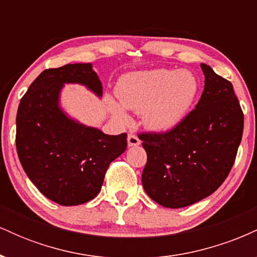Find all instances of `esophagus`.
I'll return each mask as SVG.
<instances>
[{
	"label": "esophagus",
	"mask_w": 257,
	"mask_h": 257,
	"mask_svg": "<svg viewBox=\"0 0 257 257\" xmlns=\"http://www.w3.org/2000/svg\"><path fill=\"white\" fill-rule=\"evenodd\" d=\"M140 139H139L137 135L135 134H128V145L131 146V147H133V146H139L140 145Z\"/></svg>",
	"instance_id": "obj_1"
}]
</instances>
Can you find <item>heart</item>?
Returning a JSON list of instances; mask_svg holds the SVG:
<instances>
[{"instance_id": "b5f03b06", "label": "heart", "mask_w": 257, "mask_h": 257, "mask_svg": "<svg viewBox=\"0 0 257 257\" xmlns=\"http://www.w3.org/2000/svg\"><path fill=\"white\" fill-rule=\"evenodd\" d=\"M198 91L199 82L191 71L158 69L124 76L117 87V96L123 107L143 113L147 128L169 132L185 119ZM108 108L120 122H128L118 104L110 100Z\"/></svg>"}]
</instances>
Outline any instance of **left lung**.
<instances>
[{"mask_svg":"<svg viewBox=\"0 0 257 257\" xmlns=\"http://www.w3.org/2000/svg\"><path fill=\"white\" fill-rule=\"evenodd\" d=\"M204 90L178 126L166 133H141L147 163L143 186L150 198L166 208L188 206L222 185L237 156L244 114L233 85L200 64Z\"/></svg>","mask_w":257,"mask_h":257,"instance_id":"1","label":"left lung"}]
</instances>
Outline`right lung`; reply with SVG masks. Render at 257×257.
I'll return each instance as SVG.
<instances>
[{"mask_svg":"<svg viewBox=\"0 0 257 257\" xmlns=\"http://www.w3.org/2000/svg\"><path fill=\"white\" fill-rule=\"evenodd\" d=\"M65 83L83 84L98 96L101 82L91 64L44 70L20 100L16 145L23 169L43 196L60 205L89 202L106 170L126 149V134L107 135L69 118L59 106Z\"/></svg>","mask_w":257,"mask_h":257,"instance_id":"right-lung-1","label":"right lung"}]
</instances>
